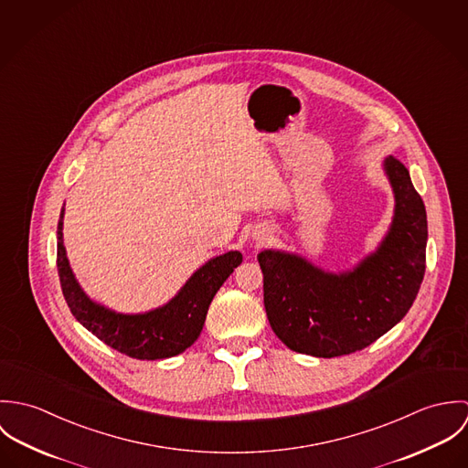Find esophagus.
Wrapping results in <instances>:
<instances>
[{"label":"esophagus","instance_id":"esophagus-1","mask_svg":"<svg viewBox=\"0 0 468 468\" xmlns=\"http://www.w3.org/2000/svg\"><path fill=\"white\" fill-rule=\"evenodd\" d=\"M261 239H263V238H261Z\"/></svg>","mask_w":468,"mask_h":468}]
</instances>
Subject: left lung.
<instances>
[{
	"label": "left lung",
	"instance_id": "left-lung-1",
	"mask_svg": "<svg viewBox=\"0 0 468 468\" xmlns=\"http://www.w3.org/2000/svg\"><path fill=\"white\" fill-rule=\"evenodd\" d=\"M393 223L378 249L347 271H324L297 254L263 250V297L273 334L290 349L332 358L360 351L399 324L425 273L427 212L409 171L388 156Z\"/></svg>",
	"mask_w": 468,
	"mask_h": 468
}]
</instances>
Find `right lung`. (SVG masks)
Instances as JSON below:
<instances>
[{"label": "right lung", "instance_id": "right-lung-1", "mask_svg": "<svg viewBox=\"0 0 468 468\" xmlns=\"http://www.w3.org/2000/svg\"><path fill=\"white\" fill-rule=\"evenodd\" d=\"M63 214L58 225V271L63 295L73 317L110 347L138 360L180 355L200 336L210 301L243 256L230 250L198 268L184 288L164 306L126 315L93 303L79 286L63 245Z\"/></svg>", "mask_w": 468, "mask_h": 468}]
</instances>
